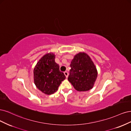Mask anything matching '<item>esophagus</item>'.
<instances>
[{
  "label": "esophagus",
  "mask_w": 131,
  "mask_h": 131,
  "mask_svg": "<svg viewBox=\"0 0 131 131\" xmlns=\"http://www.w3.org/2000/svg\"><path fill=\"white\" fill-rule=\"evenodd\" d=\"M64 74L65 75L66 77V78H67V77H68V75H69V73H68V72H67V71H65V72H64Z\"/></svg>",
  "instance_id": "34e87169"
}]
</instances>
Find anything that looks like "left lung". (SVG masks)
Wrapping results in <instances>:
<instances>
[{"label":"left lung","mask_w":131,"mask_h":131,"mask_svg":"<svg viewBox=\"0 0 131 131\" xmlns=\"http://www.w3.org/2000/svg\"><path fill=\"white\" fill-rule=\"evenodd\" d=\"M69 81L76 90L86 91L93 87L97 72L89 56L84 53L75 55L70 64Z\"/></svg>","instance_id":"left-lung-1"}]
</instances>
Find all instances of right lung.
Returning <instances> with one entry per match:
<instances>
[{
	"mask_svg": "<svg viewBox=\"0 0 131 131\" xmlns=\"http://www.w3.org/2000/svg\"><path fill=\"white\" fill-rule=\"evenodd\" d=\"M34 78L35 84L40 91L50 95L58 90L66 77L60 71L59 65L55 62V55L49 53L37 63L34 70Z\"/></svg>",
	"mask_w": 131,
	"mask_h": 131,
	"instance_id": "obj_1",
	"label": "right lung"
}]
</instances>
